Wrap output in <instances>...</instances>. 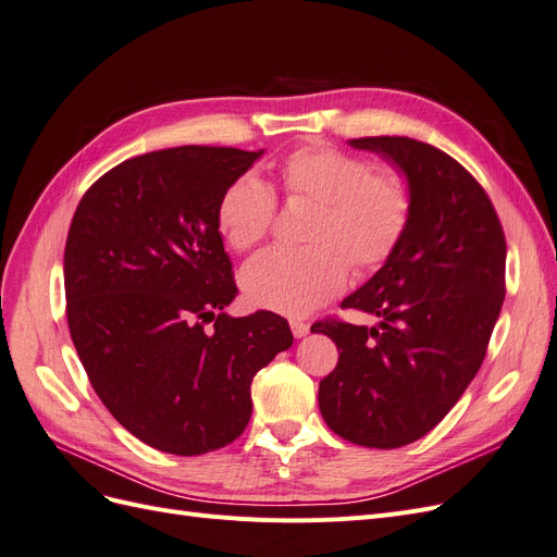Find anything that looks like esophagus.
<instances>
[{"label": "esophagus", "mask_w": 557, "mask_h": 557, "mask_svg": "<svg viewBox=\"0 0 557 557\" xmlns=\"http://www.w3.org/2000/svg\"><path fill=\"white\" fill-rule=\"evenodd\" d=\"M290 330L295 334V339H301V336L309 334V323H305V320H290Z\"/></svg>", "instance_id": "esophagus-1"}]
</instances>
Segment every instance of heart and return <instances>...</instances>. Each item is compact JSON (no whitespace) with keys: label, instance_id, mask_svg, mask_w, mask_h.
Listing matches in <instances>:
<instances>
[{"label":"heart","instance_id":"1","mask_svg":"<svg viewBox=\"0 0 557 557\" xmlns=\"http://www.w3.org/2000/svg\"><path fill=\"white\" fill-rule=\"evenodd\" d=\"M290 197H309L320 213L307 248H269L242 272V288L256 307L305 315L339 295L348 262L367 272L391 260L411 221V190L397 172H376L362 156L332 146L299 148L281 170ZM276 195L244 174L218 201V225L232 248L248 250L272 230Z\"/></svg>","mask_w":557,"mask_h":557}]
</instances>
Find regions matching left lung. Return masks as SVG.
Returning <instances> with one entry per match:
<instances>
[{"instance_id": "left-lung-1", "label": "left lung", "mask_w": 557, "mask_h": 557, "mask_svg": "<svg viewBox=\"0 0 557 557\" xmlns=\"http://www.w3.org/2000/svg\"><path fill=\"white\" fill-rule=\"evenodd\" d=\"M348 144L404 174L411 221L391 260L342 301L379 323L311 327L339 348L318 407L342 440L399 448L440 423L476 376L502 311L507 242L493 201L444 150L409 137Z\"/></svg>"}]
</instances>
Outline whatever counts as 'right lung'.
<instances>
[{
	"label": "right lung",
	"instance_id": "1",
	"mask_svg": "<svg viewBox=\"0 0 557 557\" xmlns=\"http://www.w3.org/2000/svg\"><path fill=\"white\" fill-rule=\"evenodd\" d=\"M264 150L178 146L125 160L90 185L64 246L66 323L99 399L127 432L201 455L246 430L250 383L293 346L272 311L237 297L218 201Z\"/></svg>",
	"mask_w": 557,
	"mask_h": 557
}]
</instances>
